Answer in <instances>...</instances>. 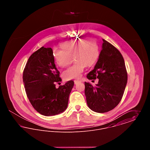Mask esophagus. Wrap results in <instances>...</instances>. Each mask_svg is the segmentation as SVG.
I'll return each instance as SVG.
<instances>
[{"label": "esophagus", "instance_id": "esophagus-1", "mask_svg": "<svg viewBox=\"0 0 150 150\" xmlns=\"http://www.w3.org/2000/svg\"><path fill=\"white\" fill-rule=\"evenodd\" d=\"M74 81L75 84H77L79 83H80V82H81L80 80H75Z\"/></svg>", "mask_w": 150, "mask_h": 150}]
</instances>
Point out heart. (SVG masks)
<instances>
[{"mask_svg":"<svg viewBox=\"0 0 150 150\" xmlns=\"http://www.w3.org/2000/svg\"><path fill=\"white\" fill-rule=\"evenodd\" d=\"M63 50L54 48L53 57L56 62L61 67L71 64L73 56L78 62L65 70L62 76L66 80L79 78L85 67L94 64L99 57L100 50L97 42L90 38H82L76 40L66 42L61 44Z\"/></svg>","mask_w":150,"mask_h":150,"instance_id":"b5f03b06","label":"heart"}]
</instances>
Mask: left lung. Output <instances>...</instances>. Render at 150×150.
Segmentation results:
<instances>
[{"label":"left lung","mask_w":150,"mask_h":150,"mask_svg":"<svg viewBox=\"0 0 150 150\" xmlns=\"http://www.w3.org/2000/svg\"><path fill=\"white\" fill-rule=\"evenodd\" d=\"M102 49L94 68L86 75L89 80L98 79L93 86L85 82V95L88 107L105 113L121 101L127 83L128 74L123 57L116 47L103 39Z\"/></svg>","instance_id":"8db88e82"}]
</instances>
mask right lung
<instances>
[{
  "mask_svg": "<svg viewBox=\"0 0 150 150\" xmlns=\"http://www.w3.org/2000/svg\"><path fill=\"white\" fill-rule=\"evenodd\" d=\"M61 81L51 48L42 47L29 57L23 72V82L29 101L37 112L48 116L67 108L74 83L70 80L56 88V83Z\"/></svg>",
  "mask_w": 150,
  "mask_h": 150,
  "instance_id": "obj_1",
  "label": "right lung"
}]
</instances>
